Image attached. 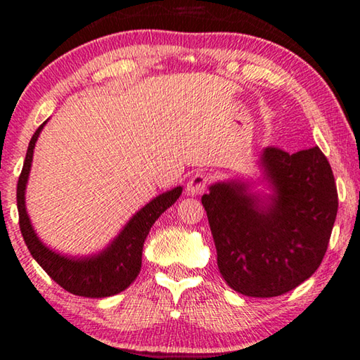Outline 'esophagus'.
Listing matches in <instances>:
<instances>
[{
    "label": "esophagus",
    "mask_w": 360,
    "mask_h": 360,
    "mask_svg": "<svg viewBox=\"0 0 360 360\" xmlns=\"http://www.w3.org/2000/svg\"><path fill=\"white\" fill-rule=\"evenodd\" d=\"M211 182V178L208 173H195L191 179L187 182V192L191 195H197L205 192V188L208 187V184Z\"/></svg>",
    "instance_id": "obj_1"
}]
</instances>
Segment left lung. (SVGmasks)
Listing matches in <instances>:
<instances>
[{
  "label": "left lung",
  "mask_w": 360,
  "mask_h": 360,
  "mask_svg": "<svg viewBox=\"0 0 360 360\" xmlns=\"http://www.w3.org/2000/svg\"><path fill=\"white\" fill-rule=\"evenodd\" d=\"M262 163L275 195L260 210L245 186L214 184L202 197L231 289L248 297H278L313 275L324 259L338 211L327 157L314 148L289 154L266 148Z\"/></svg>",
  "instance_id": "8db88e82"
}]
</instances>
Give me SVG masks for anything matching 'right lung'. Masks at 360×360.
I'll return each mask as SVG.
<instances>
[{"label": "right lung", "instance_id": "right-lung-1", "mask_svg": "<svg viewBox=\"0 0 360 360\" xmlns=\"http://www.w3.org/2000/svg\"><path fill=\"white\" fill-rule=\"evenodd\" d=\"M44 124L39 125V129L30 139L25 162H23L19 182H17V210H19V224L25 245L30 254L42 266V270L70 294L89 298L119 294L136 279L141 270L146 236L162 212L167 211L179 198L182 187H176L167 193L158 195L146 205L130 219V222L120 231L112 245L101 254L87 259H68L56 254L38 240L25 210V186L33 160V149Z\"/></svg>", "mask_w": 360, "mask_h": 360}]
</instances>
